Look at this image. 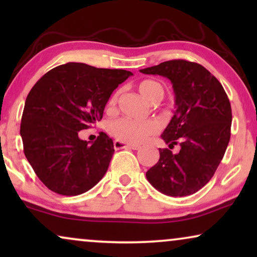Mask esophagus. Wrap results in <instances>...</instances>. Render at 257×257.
Wrapping results in <instances>:
<instances>
[{
    "label": "esophagus",
    "instance_id": "esophagus-1",
    "mask_svg": "<svg viewBox=\"0 0 257 257\" xmlns=\"http://www.w3.org/2000/svg\"><path fill=\"white\" fill-rule=\"evenodd\" d=\"M113 146L115 150H121V149H130V150H139V146L137 145H130V144H126L124 142H120V140H114Z\"/></svg>",
    "mask_w": 257,
    "mask_h": 257
}]
</instances>
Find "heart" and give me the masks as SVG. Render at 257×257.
Listing matches in <instances>:
<instances>
[{"mask_svg": "<svg viewBox=\"0 0 257 257\" xmlns=\"http://www.w3.org/2000/svg\"><path fill=\"white\" fill-rule=\"evenodd\" d=\"M138 90L140 94L151 103L156 99H161L164 96V87L160 83L152 79L142 80L138 84ZM118 93L119 92H114L108 99L110 107H113L117 103ZM107 131L112 137L120 142L140 144L159 131V124L154 120L137 121L130 118H118L108 122Z\"/></svg>", "mask_w": 257, "mask_h": 257, "instance_id": "obj_1", "label": "heart"}]
</instances>
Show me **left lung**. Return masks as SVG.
Listing matches in <instances>:
<instances>
[{"label":"left lung","mask_w":257,"mask_h":257,"mask_svg":"<svg viewBox=\"0 0 257 257\" xmlns=\"http://www.w3.org/2000/svg\"><path fill=\"white\" fill-rule=\"evenodd\" d=\"M173 84L177 110L161 138L170 149L159 150V161L146 172L150 184L170 196L194 194L213 178L230 139L231 107L221 83L206 68L186 59H172L140 70Z\"/></svg>","instance_id":"obj_1"}]
</instances>
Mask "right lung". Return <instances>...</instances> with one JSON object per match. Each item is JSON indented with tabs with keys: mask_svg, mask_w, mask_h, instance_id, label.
<instances>
[{
	"mask_svg": "<svg viewBox=\"0 0 257 257\" xmlns=\"http://www.w3.org/2000/svg\"><path fill=\"white\" fill-rule=\"evenodd\" d=\"M132 72L84 63L56 66L37 80L26 99L21 137L38 179L61 195H79L97 185L113 156L101 132L89 145L78 132L101 120L105 105Z\"/></svg>",
	"mask_w": 257,
	"mask_h": 257,
	"instance_id": "add662e5",
	"label": "right lung"
}]
</instances>
